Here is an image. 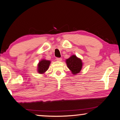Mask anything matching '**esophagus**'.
I'll list each match as a JSON object with an SVG mask.
<instances>
[{
	"label": "esophagus",
	"mask_w": 120,
	"mask_h": 120,
	"mask_svg": "<svg viewBox=\"0 0 120 120\" xmlns=\"http://www.w3.org/2000/svg\"><path fill=\"white\" fill-rule=\"evenodd\" d=\"M56 60H57V61H61L62 60V59L61 58H59V57H57L56 58Z\"/></svg>",
	"instance_id": "34e87169"
}]
</instances>
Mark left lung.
Masks as SVG:
<instances>
[{"instance_id": "8db88e82", "label": "left lung", "mask_w": 120, "mask_h": 120, "mask_svg": "<svg viewBox=\"0 0 120 120\" xmlns=\"http://www.w3.org/2000/svg\"><path fill=\"white\" fill-rule=\"evenodd\" d=\"M66 64L68 68L71 71L72 73L76 74L79 73L82 67V60L75 55H72L66 60Z\"/></svg>"}]
</instances>
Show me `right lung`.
<instances>
[{
    "mask_svg": "<svg viewBox=\"0 0 120 120\" xmlns=\"http://www.w3.org/2000/svg\"><path fill=\"white\" fill-rule=\"evenodd\" d=\"M50 63L49 60H42L39 62L38 65V71L39 73H45L46 71L48 70Z\"/></svg>",
    "mask_w": 120,
    "mask_h": 120,
    "instance_id": "1",
    "label": "right lung"
}]
</instances>
